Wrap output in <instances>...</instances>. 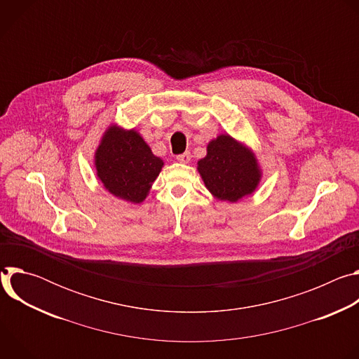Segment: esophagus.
<instances>
[{"instance_id": "esophagus-1", "label": "esophagus", "mask_w": 359, "mask_h": 359, "mask_svg": "<svg viewBox=\"0 0 359 359\" xmlns=\"http://www.w3.org/2000/svg\"><path fill=\"white\" fill-rule=\"evenodd\" d=\"M190 159H191L190 151H184V153H182V155L177 156V161H179L180 163H189Z\"/></svg>"}]
</instances>
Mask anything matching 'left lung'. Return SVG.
I'll return each instance as SVG.
<instances>
[{"label":"left lung","mask_w":359,"mask_h":359,"mask_svg":"<svg viewBox=\"0 0 359 359\" xmlns=\"http://www.w3.org/2000/svg\"><path fill=\"white\" fill-rule=\"evenodd\" d=\"M197 172L212 196L227 203L251 196L263 177L252 149L229 133L209 142L206 156L197 162Z\"/></svg>","instance_id":"left-lung-1"}]
</instances>
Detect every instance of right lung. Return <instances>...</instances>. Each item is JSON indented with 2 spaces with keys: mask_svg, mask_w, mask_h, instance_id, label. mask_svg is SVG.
Segmentation results:
<instances>
[{
  "mask_svg": "<svg viewBox=\"0 0 359 359\" xmlns=\"http://www.w3.org/2000/svg\"><path fill=\"white\" fill-rule=\"evenodd\" d=\"M93 165L105 190L123 201L139 204L149 196L165 162L153 155L137 130L111 123L95 150Z\"/></svg>",
  "mask_w": 359,
  "mask_h": 359,
  "instance_id": "1",
  "label": "right lung"
}]
</instances>
